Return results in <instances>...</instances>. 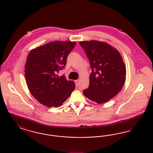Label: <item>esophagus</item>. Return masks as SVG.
Listing matches in <instances>:
<instances>
[{
    "mask_svg": "<svg viewBox=\"0 0 153 153\" xmlns=\"http://www.w3.org/2000/svg\"><path fill=\"white\" fill-rule=\"evenodd\" d=\"M79 82H80V80H77L75 81V83H76V86H79Z\"/></svg>",
    "mask_w": 153,
    "mask_h": 153,
    "instance_id": "esophagus-1",
    "label": "esophagus"
}]
</instances>
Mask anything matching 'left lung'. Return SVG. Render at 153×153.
I'll use <instances>...</instances> for the list:
<instances>
[{
	"label": "left lung",
	"instance_id": "8db88e82",
	"mask_svg": "<svg viewBox=\"0 0 153 153\" xmlns=\"http://www.w3.org/2000/svg\"><path fill=\"white\" fill-rule=\"evenodd\" d=\"M89 59L92 73L83 94L98 104L109 101L122 90L126 69L120 53L109 44L95 40L80 41Z\"/></svg>",
	"mask_w": 153,
	"mask_h": 153
}]
</instances>
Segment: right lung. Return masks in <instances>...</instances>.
<instances>
[{"label":"right lung","mask_w":153,"mask_h":153,"mask_svg":"<svg viewBox=\"0 0 153 153\" xmlns=\"http://www.w3.org/2000/svg\"><path fill=\"white\" fill-rule=\"evenodd\" d=\"M76 42L54 41L30 51L25 64V77L30 92L48 107H59L75 89L73 81L57 73L66 64V58Z\"/></svg>","instance_id":"obj_1"}]
</instances>
